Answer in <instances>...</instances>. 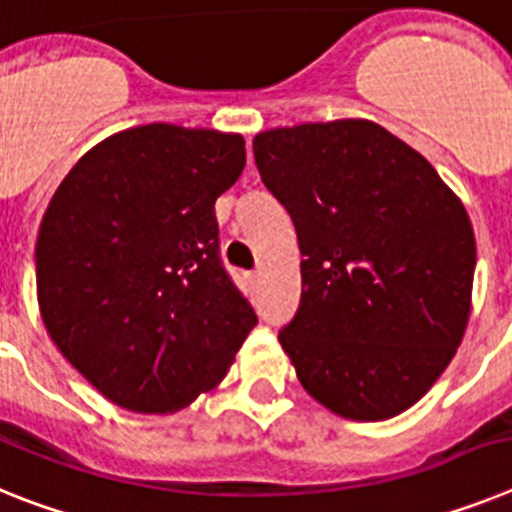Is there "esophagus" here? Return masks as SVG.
<instances>
[{"label":"esophagus","mask_w":512,"mask_h":512,"mask_svg":"<svg viewBox=\"0 0 512 512\" xmlns=\"http://www.w3.org/2000/svg\"><path fill=\"white\" fill-rule=\"evenodd\" d=\"M250 281H252V283L260 281V273H250Z\"/></svg>","instance_id":"obj_1"}]
</instances>
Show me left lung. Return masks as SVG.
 Returning a JSON list of instances; mask_svg holds the SVG:
<instances>
[{
  "instance_id": "left-lung-1",
  "label": "left lung",
  "mask_w": 512,
  "mask_h": 512,
  "mask_svg": "<svg viewBox=\"0 0 512 512\" xmlns=\"http://www.w3.org/2000/svg\"><path fill=\"white\" fill-rule=\"evenodd\" d=\"M252 149L304 255L299 311L278 335L301 386L345 420L410 410L469 324L477 244L461 198L366 118L270 128Z\"/></svg>"
}]
</instances>
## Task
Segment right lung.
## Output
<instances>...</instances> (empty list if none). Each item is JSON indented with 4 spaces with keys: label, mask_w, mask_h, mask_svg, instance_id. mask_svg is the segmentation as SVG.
I'll return each instance as SVG.
<instances>
[{
    "label": "right lung",
    "mask_w": 512,
    "mask_h": 512,
    "mask_svg": "<svg viewBox=\"0 0 512 512\" xmlns=\"http://www.w3.org/2000/svg\"><path fill=\"white\" fill-rule=\"evenodd\" d=\"M244 162L239 133L126 128L71 167L43 213L35 286L48 337L123 410L193 404L257 324L221 268L213 213Z\"/></svg>",
    "instance_id": "1"
}]
</instances>
